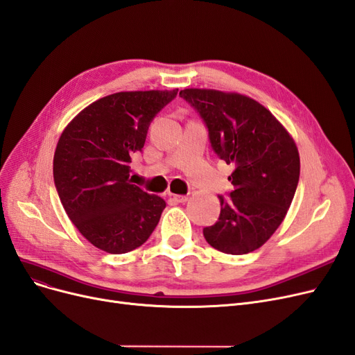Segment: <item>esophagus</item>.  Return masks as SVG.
Segmentation results:
<instances>
[{
	"mask_svg": "<svg viewBox=\"0 0 355 355\" xmlns=\"http://www.w3.org/2000/svg\"><path fill=\"white\" fill-rule=\"evenodd\" d=\"M170 197H172L176 202H187L188 197L187 195H179V193H170Z\"/></svg>",
	"mask_w": 355,
	"mask_h": 355,
	"instance_id": "obj_1",
	"label": "esophagus"
}]
</instances>
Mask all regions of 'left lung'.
<instances>
[{"mask_svg":"<svg viewBox=\"0 0 355 355\" xmlns=\"http://www.w3.org/2000/svg\"><path fill=\"white\" fill-rule=\"evenodd\" d=\"M202 117L213 150L234 172L230 200L218 197V222L204 238L225 254H248L284 222L300 179L297 144L285 126L250 96L188 88L179 92Z\"/></svg>","mask_w":355,"mask_h":355,"instance_id":"8db88e82","label":"left lung"}]
</instances>
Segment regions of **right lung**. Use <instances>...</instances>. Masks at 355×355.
Masks as SVG:
<instances>
[{"instance_id": "1", "label": "right lung", "mask_w": 355, "mask_h": 355, "mask_svg": "<svg viewBox=\"0 0 355 355\" xmlns=\"http://www.w3.org/2000/svg\"><path fill=\"white\" fill-rule=\"evenodd\" d=\"M178 95L126 91L94 101L61 132L53 173L69 218L94 247L125 254L150 238L166 201L129 180L151 120Z\"/></svg>"}]
</instances>
